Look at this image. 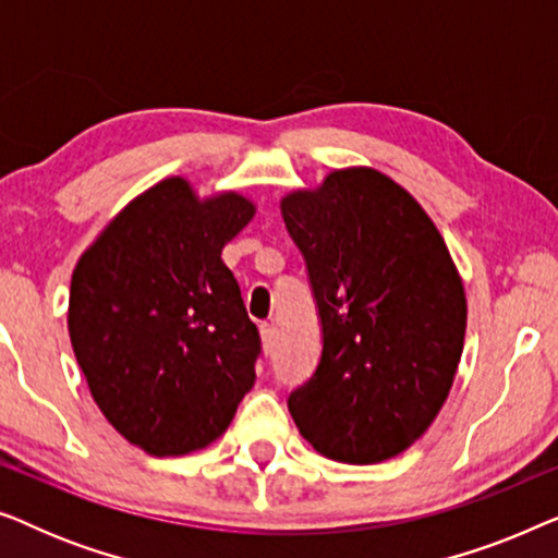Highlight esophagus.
<instances>
[{"mask_svg":"<svg viewBox=\"0 0 558 558\" xmlns=\"http://www.w3.org/2000/svg\"><path fill=\"white\" fill-rule=\"evenodd\" d=\"M274 340H277V330H274V325L264 323V325H262V342H264V350H266V353H271Z\"/></svg>","mask_w":558,"mask_h":558,"instance_id":"34e87169","label":"esophagus"}]
</instances>
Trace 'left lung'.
<instances>
[{
  "label": "left lung",
  "instance_id": "obj_1",
  "mask_svg": "<svg viewBox=\"0 0 558 558\" xmlns=\"http://www.w3.org/2000/svg\"><path fill=\"white\" fill-rule=\"evenodd\" d=\"M281 218L323 323V355L289 393V414L330 460H391L437 418L462 357L468 300L447 243L422 205L371 167L294 190Z\"/></svg>",
  "mask_w": 558,
  "mask_h": 558
}]
</instances>
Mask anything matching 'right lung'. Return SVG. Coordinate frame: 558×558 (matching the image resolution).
<instances>
[{"instance_id": "obj_1", "label": "right lung", "mask_w": 558, "mask_h": 558, "mask_svg": "<svg viewBox=\"0 0 558 558\" xmlns=\"http://www.w3.org/2000/svg\"><path fill=\"white\" fill-rule=\"evenodd\" d=\"M256 205L167 178L134 197L75 264L68 332L90 396L126 441L178 457L228 429L262 338L220 258Z\"/></svg>"}]
</instances>
